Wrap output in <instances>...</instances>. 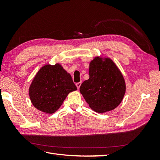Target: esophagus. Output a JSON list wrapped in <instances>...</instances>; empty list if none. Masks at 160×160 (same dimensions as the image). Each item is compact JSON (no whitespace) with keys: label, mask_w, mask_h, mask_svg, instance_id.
I'll return each mask as SVG.
<instances>
[{"label":"esophagus","mask_w":160,"mask_h":160,"mask_svg":"<svg viewBox=\"0 0 160 160\" xmlns=\"http://www.w3.org/2000/svg\"><path fill=\"white\" fill-rule=\"evenodd\" d=\"M81 84H82V82H77V83L76 84V87H77L78 89H79L80 87V85H81Z\"/></svg>","instance_id":"34e87169"}]
</instances>
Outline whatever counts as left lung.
<instances>
[{"mask_svg": "<svg viewBox=\"0 0 160 160\" xmlns=\"http://www.w3.org/2000/svg\"><path fill=\"white\" fill-rule=\"evenodd\" d=\"M89 78L80 87L89 107L98 113L109 111L117 107L124 96V78L109 58L102 60L97 57L89 66Z\"/></svg>", "mask_w": 160, "mask_h": 160, "instance_id": "8db88e82", "label": "left lung"}]
</instances>
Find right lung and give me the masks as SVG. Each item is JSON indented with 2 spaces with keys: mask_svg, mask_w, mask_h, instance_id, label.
Wrapping results in <instances>:
<instances>
[{
  "mask_svg": "<svg viewBox=\"0 0 160 160\" xmlns=\"http://www.w3.org/2000/svg\"><path fill=\"white\" fill-rule=\"evenodd\" d=\"M76 89L71 75L60 64H47L33 78L29 93L33 106L52 114L58 109L69 93Z\"/></svg>",
  "mask_w": 160,
  "mask_h": 160,
  "instance_id": "add662e5",
  "label": "right lung"
}]
</instances>
